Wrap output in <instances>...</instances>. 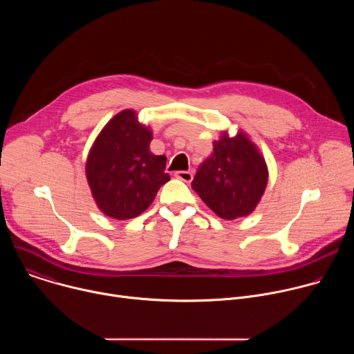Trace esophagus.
<instances>
[{
    "label": "esophagus",
    "mask_w": 354,
    "mask_h": 354,
    "mask_svg": "<svg viewBox=\"0 0 354 354\" xmlns=\"http://www.w3.org/2000/svg\"><path fill=\"white\" fill-rule=\"evenodd\" d=\"M175 176H176L178 179L186 182V183H190V182L193 180V174L189 172V171H178V172L175 174Z\"/></svg>",
    "instance_id": "obj_1"
}]
</instances>
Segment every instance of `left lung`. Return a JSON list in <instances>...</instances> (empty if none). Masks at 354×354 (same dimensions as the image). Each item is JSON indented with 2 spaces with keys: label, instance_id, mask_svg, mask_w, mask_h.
Instances as JSON below:
<instances>
[{
  "label": "left lung",
  "instance_id": "8db88e82",
  "mask_svg": "<svg viewBox=\"0 0 354 354\" xmlns=\"http://www.w3.org/2000/svg\"><path fill=\"white\" fill-rule=\"evenodd\" d=\"M269 171L258 145L239 130L213 141L212 156L200 164L192 182L200 198L224 220L246 217L266 190Z\"/></svg>",
  "mask_w": 354,
  "mask_h": 354
}]
</instances>
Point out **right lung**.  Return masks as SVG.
I'll use <instances>...</instances> for the list:
<instances>
[{
    "instance_id": "right-lung-1",
    "label": "right lung",
    "mask_w": 354,
    "mask_h": 354,
    "mask_svg": "<svg viewBox=\"0 0 354 354\" xmlns=\"http://www.w3.org/2000/svg\"><path fill=\"white\" fill-rule=\"evenodd\" d=\"M151 140L153 130L138 122L133 109L113 116L95 138L85 175L95 203L105 216L115 220L140 216L169 180L167 157L151 153Z\"/></svg>"
}]
</instances>
